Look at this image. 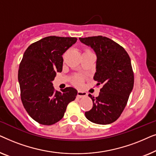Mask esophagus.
<instances>
[{
	"label": "esophagus",
	"mask_w": 156,
	"mask_h": 156,
	"mask_svg": "<svg viewBox=\"0 0 156 156\" xmlns=\"http://www.w3.org/2000/svg\"><path fill=\"white\" fill-rule=\"evenodd\" d=\"M87 96V93L84 92V91H78L77 92V97L79 98H82L84 97H86Z\"/></svg>",
	"instance_id": "esophagus-1"
}]
</instances>
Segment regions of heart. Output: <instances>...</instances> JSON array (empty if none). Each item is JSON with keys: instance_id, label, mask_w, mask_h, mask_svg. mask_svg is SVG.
I'll use <instances>...</instances> for the list:
<instances>
[{"instance_id": "obj_1", "label": "heart", "mask_w": 156, "mask_h": 156, "mask_svg": "<svg viewBox=\"0 0 156 156\" xmlns=\"http://www.w3.org/2000/svg\"><path fill=\"white\" fill-rule=\"evenodd\" d=\"M91 52L89 49H85L84 52ZM72 82H73V84H74L75 85L80 86V85H82L83 83L82 76L80 75H75L73 78H72Z\"/></svg>"}]
</instances>
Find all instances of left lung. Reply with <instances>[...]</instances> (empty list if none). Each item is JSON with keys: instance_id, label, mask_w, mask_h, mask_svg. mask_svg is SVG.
<instances>
[{"instance_id": "obj_1", "label": "left lung", "mask_w": 156, "mask_h": 156, "mask_svg": "<svg viewBox=\"0 0 156 156\" xmlns=\"http://www.w3.org/2000/svg\"><path fill=\"white\" fill-rule=\"evenodd\" d=\"M97 54V72L94 80L101 84L97 97L92 99V108L85 112L89 121L97 124H109L119 118L126 106L133 87L134 75L131 59L125 49L104 36L80 37Z\"/></svg>"}]
</instances>
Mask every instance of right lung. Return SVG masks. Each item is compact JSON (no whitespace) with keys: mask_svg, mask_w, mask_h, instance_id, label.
Segmentation results:
<instances>
[{"mask_svg":"<svg viewBox=\"0 0 156 156\" xmlns=\"http://www.w3.org/2000/svg\"><path fill=\"white\" fill-rule=\"evenodd\" d=\"M76 37L49 36L31 44L23 55L18 69L23 105L32 119L50 126L63 118L77 91L67 87L55 91L52 81L62 70V55L75 43Z\"/></svg>","mask_w":156,"mask_h":156,"instance_id":"obj_1","label":"right lung"}]
</instances>
